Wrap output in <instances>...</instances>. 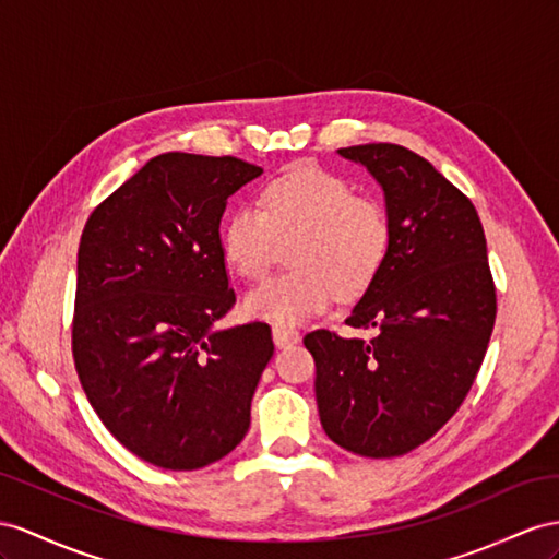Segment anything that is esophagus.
<instances>
[{"label":"esophagus","instance_id":"1","mask_svg":"<svg viewBox=\"0 0 559 559\" xmlns=\"http://www.w3.org/2000/svg\"><path fill=\"white\" fill-rule=\"evenodd\" d=\"M271 333H274V345L278 349L295 345V342L299 340V333L293 331V328H285V325H274V331H271Z\"/></svg>","mask_w":559,"mask_h":559}]
</instances>
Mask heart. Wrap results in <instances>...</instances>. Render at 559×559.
I'll return each mask as SVG.
<instances>
[{
	"label": "heart",
	"mask_w": 559,
	"mask_h": 559,
	"mask_svg": "<svg viewBox=\"0 0 559 559\" xmlns=\"http://www.w3.org/2000/svg\"><path fill=\"white\" fill-rule=\"evenodd\" d=\"M392 226L376 198L356 195L333 171L302 165L266 183L260 207L226 219L222 248L238 276L254 281L288 248L293 269L246 295L252 319L299 323L340 297L364 293L388 257Z\"/></svg>",
	"instance_id": "heart-1"
}]
</instances>
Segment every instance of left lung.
Instances as JSON below:
<instances>
[{"instance_id":"1","label":"left lung","mask_w":559,"mask_h":559,"mask_svg":"<svg viewBox=\"0 0 559 559\" xmlns=\"http://www.w3.org/2000/svg\"><path fill=\"white\" fill-rule=\"evenodd\" d=\"M384 193L388 257L345 321L370 340L313 331L317 404L325 435L366 457L413 451L451 420L489 347L496 288L469 198L396 143L337 151Z\"/></svg>"}]
</instances>
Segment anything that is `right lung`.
<instances>
[{"label": "right lung", "instance_id": "right-lung-1", "mask_svg": "<svg viewBox=\"0 0 559 559\" xmlns=\"http://www.w3.org/2000/svg\"><path fill=\"white\" fill-rule=\"evenodd\" d=\"M260 175L231 155H155L82 231L78 376L108 432L151 465L205 467L250 427L271 328L214 323L236 302L219 238L226 200Z\"/></svg>", "mask_w": 559, "mask_h": 559}]
</instances>
